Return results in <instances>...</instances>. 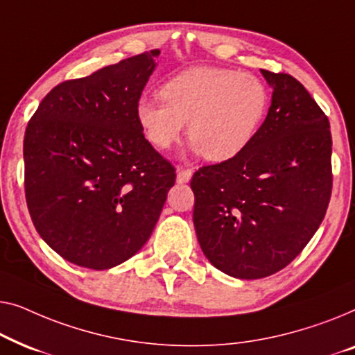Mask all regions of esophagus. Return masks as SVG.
Listing matches in <instances>:
<instances>
[{
  "label": "esophagus",
  "instance_id": "1",
  "mask_svg": "<svg viewBox=\"0 0 355 355\" xmlns=\"http://www.w3.org/2000/svg\"><path fill=\"white\" fill-rule=\"evenodd\" d=\"M193 172L189 168H178L177 171V182L178 183H188L191 180Z\"/></svg>",
  "mask_w": 355,
  "mask_h": 355
}]
</instances>
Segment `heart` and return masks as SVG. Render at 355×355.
I'll use <instances>...</instances> for the list:
<instances>
[{
    "label": "heart",
    "instance_id": "1",
    "mask_svg": "<svg viewBox=\"0 0 355 355\" xmlns=\"http://www.w3.org/2000/svg\"><path fill=\"white\" fill-rule=\"evenodd\" d=\"M268 109V89L254 73L193 67L164 83L161 94L137 103L144 137L168 149L184 132L209 161H227L251 143Z\"/></svg>",
    "mask_w": 355,
    "mask_h": 355
}]
</instances>
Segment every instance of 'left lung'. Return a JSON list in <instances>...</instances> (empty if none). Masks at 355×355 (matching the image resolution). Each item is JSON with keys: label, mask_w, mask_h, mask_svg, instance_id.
<instances>
[{"label": "left lung", "mask_w": 355, "mask_h": 355, "mask_svg": "<svg viewBox=\"0 0 355 355\" xmlns=\"http://www.w3.org/2000/svg\"><path fill=\"white\" fill-rule=\"evenodd\" d=\"M261 72L273 93L256 137L191 178L199 246L214 267L241 279L273 275L301 254L333 187L325 112L289 73Z\"/></svg>", "instance_id": "left-lung-1"}]
</instances>
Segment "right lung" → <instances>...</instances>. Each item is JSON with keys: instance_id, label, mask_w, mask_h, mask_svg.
<instances>
[{"instance_id": "obj_1", "label": "right lung", "mask_w": 355, "mask_h": 355, "mask_svg": "<svg viewBox=\"0 0 355 355\" xmlns=\"http://www.w3.org/2000/svg\"><path fill=\"white\" fill-rule=\"evenodd\" d=\"M159 49L54 87L24 137L26 199L40 236L93 270L125 262L159 220L175 167L144 138L137 103Z\"/></svg>"}]
</instances>
